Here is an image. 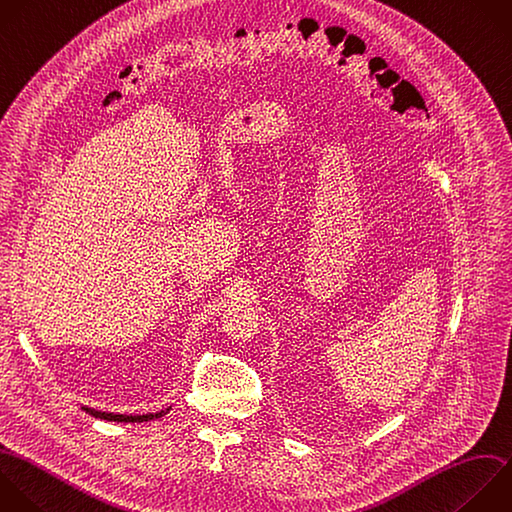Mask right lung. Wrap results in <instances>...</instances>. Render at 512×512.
I'll return each mask as SVG.
<instances>
[{"label": "right lung", "instance_id": "right-lung-1", "mask_svg": "<svg viewBox=\"0 0 512 512\" xmlns=\"http://www.w3.org/2000/svg\"><path fill=\"white\" fill-rule=\"evenodd\" d=\"M86 412H90L92 416L96 418H104V420H114V422H144V420H154V418H160L164 414L162 412H156V414H114V412H100V410H94V408H84ZM170 410V408H168Z\"/></svg>", "mask_w": 512, "mask_h": 512}]
</instances>
